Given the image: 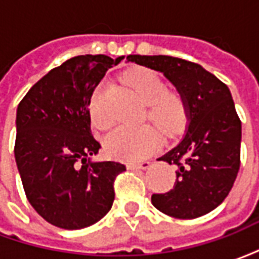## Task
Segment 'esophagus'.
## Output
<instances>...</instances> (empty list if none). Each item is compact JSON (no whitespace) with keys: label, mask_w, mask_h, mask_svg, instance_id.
I'll return each mask as SVG.
<instances>
[{"label":"esophagus","mask_w":259,"mask_h":259,"mask_svg":"<svg viewBox=\"0 0 259 259\" xmlns=\"http://www.w3.org/2000/svg\"><path fill=\"white\" fill-rule=\"evenodd\" d=\"M150 165H151V163L148 162V161H143V162H132V163H127V169H130V170H137V169L146 170V169L150 168Z\"/></svg>","instance_id":"34e87169"}]
</instances>
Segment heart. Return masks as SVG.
<instances>
[{"label":"heart","instance_id":"1","mask_svg":"<svg viewBox=\"0 0 259 259\" xmlns=\"http://www.w3.org/2000/svg\"><path fill=\"white\" fill-rule=\"evenodd\" d=\"M123 80L137 93L140 100L148 105L147 115L165 136H176L187 123V107L183 98L168 93L162 77L150 69H133L123 76ZM105 83L97 87L90 100V116L100 129H107L113 122L112 115L104 107L102 94ZM161 144V133L152 124L119 126L104 139L108 155L122 161H139L157 151Z\"/></svg>","mask_w":259,"mask_h":259}]
</instances>
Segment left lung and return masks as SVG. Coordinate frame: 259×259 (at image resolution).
I'll list each match as a JSON object with an SVG mask.
<instances>
[{
  "mask_svg": "<svg viewBox=\"0 0 259 259\" xmlns=\"http://www.w3.org/2000/svg\"><path fill=\"white\" fill-rule=\"evenodd\" d=\"M157 70L176 87L187 107L183 139L159 158L175 163L176 182L165 194H152L158 211L179 219L202 217L228 197L240 168L241 122L228 85L201 65L166 55H129Z\"/></svg>",
  "mask_w": 259,
  "mask_h": 259,
  "instance_id": "obj_1",
  "label": "left lung"
}]
</instances>
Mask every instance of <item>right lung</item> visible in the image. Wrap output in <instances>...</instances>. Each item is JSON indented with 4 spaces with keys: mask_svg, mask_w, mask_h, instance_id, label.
<instances>
[{
    "mask_svg": "<svg viewBox=\"0 0 259 259\" xmlns=\"http://www.w3.org/2000/svg\"><path fill=\"white\" fill-rule=\"evenodd\" d=\"M122 59H68L38 80L18 105L15 159L20 179L31 206L54 226L87 228L112 206L113 180L126 166L91 161L101 146L91 135L89 107L108 69Z\"/></svg>",
    "mask_w": 259,
    "mask_h": 259,
    "instance_id": "add662e5",
    "label": "right lung"
}]
</instances>
